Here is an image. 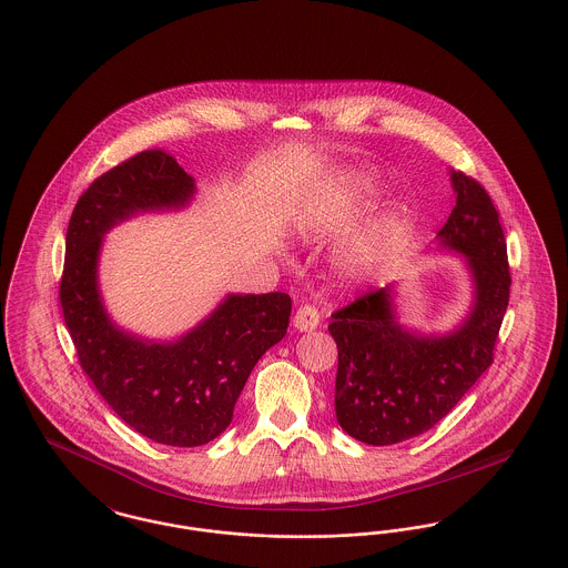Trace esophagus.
I'll list each match as a JSON object with an SVG mask.
<instances>
[{
	"mask_svg": "<svg viewBox=\"0 0 568 568\" xmlns=\"http://www.w3.org/2000/svg\"><path fill=\"white\" fill-rule=\"evenodd\" d=\"M294 326H296V331H301V333H313V331L320 326V313H317V308L311 306V304L301 306V308L296 311V315H294Z\"/></svg>",
	"mask_w": 568,
	"mask_h": 568,
	"instance_id": "esophagus-1",
	"label": "esophagus"
}]
</instances>
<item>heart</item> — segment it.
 I'll use <instances>...</instances> for the list:
<instances>
[{
	"instance_id": "b5f03b06",
	"label": "heart",
	"mask_w": 568,
	"mask_h": 568,
	"mask_svg": "<svg viewBox=\"0 0 568 568\" xmlns=\"http://www.w3.org/2000/svg\"><path fill=\"white\" fill-rule=\"evenodd\" d=\"M365 193H367V186L361 178H349L343 182H331L320 186L308 200L302 227L311 230L315 225L341 223L343 219L354 214ZM393 237H395V230L388 223H384L347 242L338 253V266L343 270V274L352 281H365L368 276H373L388 260L393 248Z\"/></svg>"
}]
</instances>
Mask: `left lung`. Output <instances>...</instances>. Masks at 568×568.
Here are the masks:
<instances>
[{
    "instance_id": "8db88e82",
    "label": "left lung",
    "mask_w": 568,
    "mask_h": 568,
    "mask_svg": "<svg viewBox=\"0 0 568 568\" xmlns=\"http://www.w3.org/2000/svg\"><path fill=\"white\" fill-rule=\"evenodd\" d=\"M455 207L437 232V251L464 257L471 302L446 333L400 322L397 283L333 313L338 368L334 412L341 429L371 446L429 432L491 367L508 306L510 274L498 210L487 191L450 169Z\"/></svg>"
}]
</instances>
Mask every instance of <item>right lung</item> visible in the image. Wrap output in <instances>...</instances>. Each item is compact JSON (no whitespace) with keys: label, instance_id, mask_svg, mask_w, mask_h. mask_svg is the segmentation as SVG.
Masks as SVG:
<instances>
[{"label":"right lung","instance_id":"1","mask_svg":"<svg viewBox=\"0 0 568 568\" xmlns=\"http://www.w3.org/2000/svg\"><path fill=\"white\" fill-rule=\"evenodd\" d=\"M195 180L165 150H145L102 173L70 216L60 302L77 356L106 405L136 434L168 446H201L223 434L257 361L290 326L281 292L227 294L195 328L171 341L118 326L102 302V242L145 212H173Z\"/></svg>","mask_w":568,"mask_h":568}]
</instances>
